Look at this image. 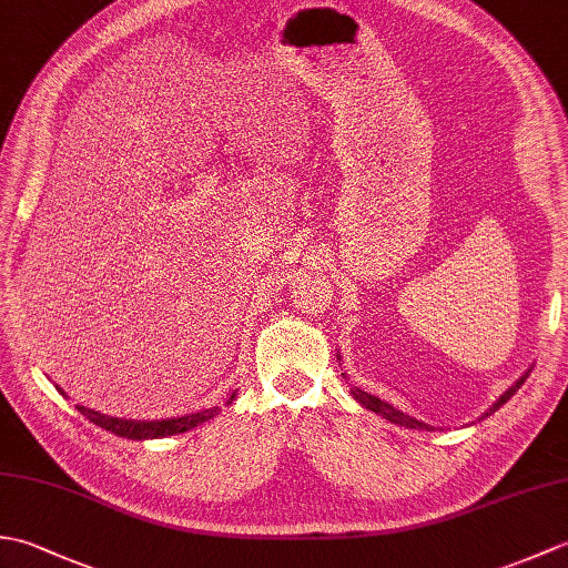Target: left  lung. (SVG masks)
Segmentation results:
<instances>
[{"label":"left lung","instance_id":"1","mask_svg":"<svg viewBox=\"0 0 568 568\" xmlns=\"http://www.w3.org/2000/svg\"><path fill=\"white\" fill-rule=\"evenodd\" d=\"M529 373H532V368H527L520 378H517L508 390H505L496 403H493L484 415H480V419L484 417H488V415H493L496 413V409L500 407V405H505L510 400V397L523 388V383L527 381V376ZM342 376L346 378V373H342ZM352 395L356 397V403H361L364 405L366 409H371V413H376V415H381L383 419H388V422H393V425H400V427H405V429H427V432H432L434 427L432 425H425V422H419V419H415V417H409L407 413H403V409H397V407H393L390 403H385V400H381V397H376V395H371V393H366V390H361V388H352Z\"/></svg>","mask_w":568,"mask_h":568}]
</instances>
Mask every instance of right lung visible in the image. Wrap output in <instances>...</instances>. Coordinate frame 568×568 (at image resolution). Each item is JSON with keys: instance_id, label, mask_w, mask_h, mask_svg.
I'll use <instances>...</instances> for the list:
<instances>
[{"instance_id": "right-lung-1", "label": "right lung", "mask_w": 568, "mask_h": 568, "mask_svg": "<svg viewBox=\"0 0 568 568\" xmlns=\"http://www.w3.org/2000/svg\"><path fill=\"white\" fill-rule=\"evenodd\" d=\"M58 388V385H55ZM60 390V388H58ZM63 393V390H60ZM65 395V393H63ZM236 397V390L229 395L226 405H232V400ZM80 413L88 417L94 425L116 434V437H124V439H163V437H173V434L180 432H187V429H195L202 422H210L216 415L222 413L220 407H207V409H200V413H192V415H183V417H168V419H126V417H112V415H102L98 409H90L84 405H78Z\"/></svg>"}]
</instances>
